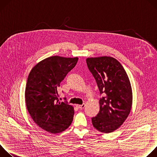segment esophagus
Listing matches in <instances>:
<instances>
[{"mask_svg":"<svg viewBox=\"0 0 157 157\" xmlns=\"http://www.w3.org/2000/svg\"><path fill=\"white\" fill-rule=\"evenodd\" d=\"M85 104H82V105H76V107H78V108H79V109H83L84 107H85Z\"/></svg>","mask_w":157,"mask_h":157,"instance_id":"esophagus-1","label":"esophagus"}]
</instances>
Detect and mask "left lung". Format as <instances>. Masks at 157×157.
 <instances>
[{
  "label": "left lung",
  "instance_id": "8db88e82",
  "mask_svg": "<svg viewBox=\"0 0 157 157\" xmlns=\"http://www.w3.org/2000/svg\"><path fill=\"white\" fill-rule=\"evenodd\" d=\"M88 68L97 82L100 94V110L92 118L95 128L103 133L117 130L131 110L132 91L128 77L122 64L110 56L88 58Z\"/></svg>",
  "mask_w": 157,
  "mask_h": 157
}]
</instances>
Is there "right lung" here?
I'll return each mask as SVG.
<instances>
[{
    "label": "right lung",
    "mask_w": 157,
    "mask_h": 157,
    "mask_svg": "<svg viewBox=\"0 0 157 157\" xmlns=\"http://www.w3.org/2000/svg\"><path fill=\"white\" fill-rule=\"evenodd\" d=\"M78 60L48 57L37 63L29 75L25 93L27 110L33 121L49 133L63 132L72 123L74 108L59 101L57 88Z\"/></svg>",
    "instance_id": "obj_1"
}]
</instances>
